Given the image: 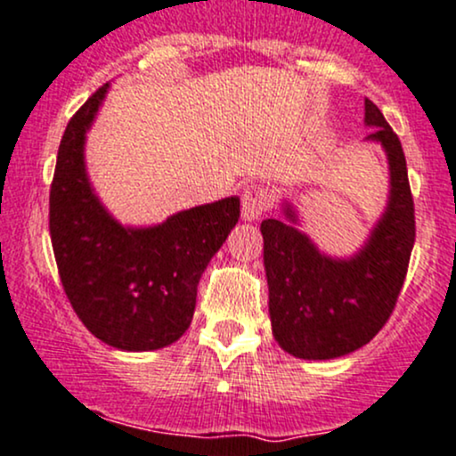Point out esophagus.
Segmentation results:
<instances>
[{
    "instance_id": "34e87169",
    "label": "esophagus",
    "mask_w": 456,
    "mask_h": 456,
    "mask_svg": "<svg viewBox=\"0 0 456 456\" xmlns=\"http://www.w3.org/2000/svg\"><path fill=\"white\" fill-rule=\"evenodd\" d=\"M272 195L270 191L263 189L259 184H250L241 195V217L246 222H255L265 210H270Z\"/></svg>"
}]
</instances>
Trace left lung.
I'll use <instances>...</instances> for the list:
<instances>
[{
  "mask_svg": "<svg viewBox=\"0 0 456 456\" xmlns=\"http://www.w3.org/2000/svg\"><path fill=\"white\" fill-rule=\"evenodd\" d=\"M369 142L388 159L387 208L364 246L338 259L318 250L298 228V213L283 204L285 219H263V265L270 289L274 340L294 358L333 360L360 349L393 314L415 243V206L406 158L378 105L364 101Z\"/></svg>",
  "mask_w": 456,
  "mask_h": 456,
  "instance_id": "left-lung-1",
  "label": "left lung"
}]
</instances>
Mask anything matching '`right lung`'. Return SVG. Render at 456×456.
Listing matches in <instances>:
<instances>
[{"instance_id":"1","label":"right lung","mask_w":456,"mask_h":456,"mask_svg":"<svg viewBox=\"0 0 456 456\" xmlns=\"http://www.w3.org/2000/svg\"><path fill=\"white\" fill-rule=\"evenodd\" d=\"M110 83L72 116L50 189V237L61 283L98 340L120 351H156L180 340L195 312L197 283L239 222V197L195 206L147 228L123 226L87 177L86 138Z\"/></svg>"}]
</instances>
